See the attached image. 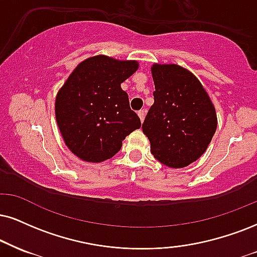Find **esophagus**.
Segmentation results:
<instances>
[{"label": "esophagus", "instance_id": "34e87169", "mask_svg": "<svg viewBox=\"0 0 257 257\" xmlns=\"http://www.w3.org/2000/svg\"><path fill=\"white\" fill-rule=\"evenodd\" d=\"M138 115H139V118H141L142 121H143V120H144V116H145V110H144V109L138 110Z\"/></svg>", "mask_w": 257, "mask_h": 257}]
</instances>
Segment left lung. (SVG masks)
Instances as JSON below:
<instances>
[{
  "mask_svg": "<svg viewBox=\"0 0 257 257\" xmlns=\"http://www.w3.org/2000/svg\"><path fill=\"white\" fill-rule=\"evenodd\" d=\"M154 104L145 116L144 135L154 157L170 168L198 160L217 128L216 109L192 72L175 64H155Z\"/></svg>",
  "mask_w": 257,
  "mask_h": 257,
  "instance_id": "8db88e82",
  "label": "left lung"
}]
</instances>
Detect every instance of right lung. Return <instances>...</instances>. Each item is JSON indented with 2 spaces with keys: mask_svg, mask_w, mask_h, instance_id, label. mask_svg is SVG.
Instances as JSON below:
<instances>
[{
  "mask_svg": "<svg viewBox=\"0 0 257 257\" xmlns=\"http://www.w3.org/2000/svg\"><path fill=\"white\" fill-rule=\"evenodd\" d=\"M138 69L135 61L106 56L85 59L56 97V119L65 144L85 162H102L121 149L142 122L120 87Z\"/></svg>",
  "mask_w": 257,
  "mask_h": 257,
  "instance_id": "add662e5",
  "label": "right lung"
}]
</instances>
